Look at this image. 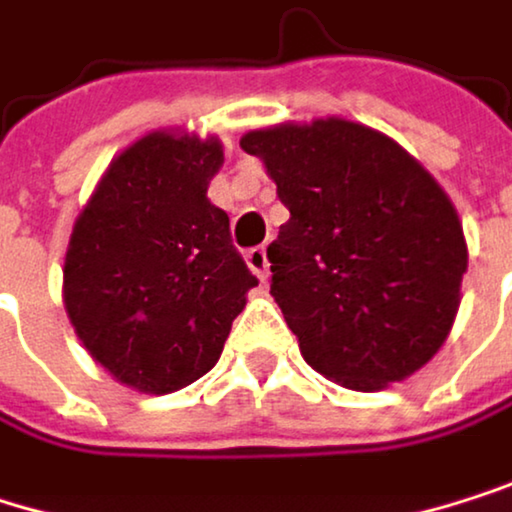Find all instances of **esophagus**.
I'll return each instance as SVG.
<instances>
[{
    "mask_svg": "<svg viewBox=\"0 0 512 512\" xmlns=\"http://www.w3.org/2000/svg\"><path fill=\"white\" fill-rule=\"evenodd\" d=\"M245 264H248V270L258 276L261 282H267V276H270V261H267V248L264 245H258V248H248L245 251Z\"/></svg>",
    "mask_w": 512,
    "mask_h": 512,
    "instance_id": "1",
    "label": "esophagus"
}]
</instances>
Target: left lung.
I'll use <instances>...</instances> for the list:
<instances>
[{"mask_svg":"<svg viewBox=\"0 0 512 512\" xmlns=\"http://www.w3.org/2000/svg\"><path fill=\"white\" fill-rule=\"evenodd\" d=\"M291 212L270 242V294L312 370L379 391L425 367L461 303L467 242L443 188L394 139L355 121L239 139Z\"/></svg>","mask_w":512,"mask_h":512,"instance_id":"8db88e82","label":"left lung"}]
</instances>
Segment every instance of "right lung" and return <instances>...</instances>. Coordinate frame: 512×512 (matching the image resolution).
I'll list each match as a JSON object with an SVG mask.
<instances>
[{
	"label": "right lung",
	"mask_w": 512,
	"mask_h": 512,
	"mask_svg": "<svg viewBox=\"0 0 512 512\" xmlns=\"http://www.w3.org/2000/svg\"><path fill=\"white\" fill-rule=\"evenodd\" d=\"M224 163L209 136L154 130L108 163L63 264L78 340L118 382L169 394L215 367L258 285L206 191Z\"/></svg>",
	"instance_id": "add662e5"
}]
</instances>
